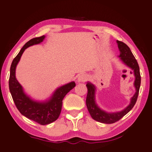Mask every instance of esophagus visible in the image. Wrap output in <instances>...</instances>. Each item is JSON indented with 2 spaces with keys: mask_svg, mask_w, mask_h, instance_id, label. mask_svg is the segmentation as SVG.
Here are the masks:
<instances>
[{
  "mask_svg": "<svg viewBox=\"0 0 152 152\" xmlns=\"http://www.w3.org/2000/svg\"><path fill=\"white\" fill-rule=\"evenodd\" d=\"M87 80V76L85 75V74H81L80 75L78 78V82H84Z\"/></svg>",
  "mask_w": 152,
  "mask_h": 152,
  "instance_id": "34e87169",
  "label": "esophagus"
}]
</instances>
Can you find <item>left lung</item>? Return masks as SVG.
Instances as JSON below:
<instances>
[{"instance_id":"left-lung-1","label":"left lung","mask_w":152,"mask_h":152,"mask_svg":"<svg viewBox=\"0 0 152 152\" xmlns=\"http://www.w3.org/2000/svg\"><path fill=\"white\" fill-rule=\"evenodd\" d=\"M117 43L120 51V57L121 58V59L127 66H128L129 67H130L134 70V74L135 76H136L134 86L136 87V92L132 98L130 104L125 110H124L123 111L120 112L109 114V113H106L101 110L97 106V105L96 104L94 100L95 87L93 84L88 82L86 84L88 94L86 101L87 108L94 120L104 124H113L118 122L133 108L137 101L140 84H141V76H140L138 63H137L136 59L135 58L134 56L132 54L130 48L128 47V45L123 42H121V41L117 40Z\"/></svg>"}]
</instances>
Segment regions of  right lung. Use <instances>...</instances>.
<instances>
[{
	"label": "right lung",
	"instance_id": "right-lung-1",
	"mask_svg": "<svg viewBox=\"0 0 152 152\" xmlns=\"http://www.w3.org/2000/svg\"><path fill=\"white\" fill-rule=\"evenodd\" d=\"M45 36L34 38L27 42L11 64L9 77V90L16 107L24 116L40 125H46L56 121L61 112L62 100L68 92L74 88L75 82H72L59 88L47 102H37L24 94L23 88L15 77L16 65L20 59L24 50L29 46L42 42Z\"/></svg>",
	"mask_w": 152,
	"mask_h": 152
}]
</instances>
